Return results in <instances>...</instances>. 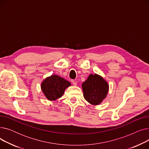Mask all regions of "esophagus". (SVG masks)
<instances>
[{"instance_id":"1","label":"esophagus","mask_w":149,"mask_h":149,"mask_svg":"<svg viewBox=\"0 0 149 149\" xmlns=\"http://www.w3.org/2000/svg\"><path fill=\"white\" fill-rule=\"evenodd\" d=\"M71 82H72V83L73 84V85H74V86H76V85L77 84V82L75 81V80H71Z\"/></svg>"}]
</instances>
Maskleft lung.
Returning <instances> with one entry per match:
<instances>
[{"instance_id":"left-lung-1","label":"left lung","mask_w":149,"mask_h":149,"mask_svg":"<svg viewBox=\"0 0 149 149\" xmlns=\"http://www.w3.org/2000/svg\"><path fill=\"white\" fill-rule=\"evenodd\" d=\"M82 89L84 99L92 105H98L106 97L109 84L101 76L97 74H90L83 83Z\"/></svg>"}]
</instances>
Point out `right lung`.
Returning a JSON list of instances; mask_svg holds the SVG:
<instances>
[{"mask_svg":"<svg viewBox=\"0 0 149 149\" xmlns=\"http://www.w3.org/2000/svg\"><path fill=\"white\" fill-rule=\"evenodd\" d=\"M70 86V83L57 75L46 78L41 84V89L46 98L55 101L60 98L65 89Z\"/></svg>","mask_w":149,"mask_h":149,"instance_id":"obj_1","label":"right lung"}]
</instances>
